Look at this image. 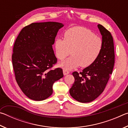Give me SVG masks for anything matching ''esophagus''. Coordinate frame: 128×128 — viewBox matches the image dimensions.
I'll list each match as a JSON object with an SVG mask.
<instances>
[{
  "label": "esophagus",
  "mask_w": 128,
  "mask_h": 128,
  "mask_svg": "<svg viewBox=\"0 0 128 128\" xmlns=\"http://www.w3.org/2000/svg\"><path fill=\"white\" fill-rule=\"evenodd\" d=\"M69 72L68 70H66V69H63V74L64 76L68 74H69Z\"/></svg>",
  "instance_id": "1"
}]
</instances>
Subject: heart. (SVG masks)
<instances>
[{"mask_svg": "<svg viewBox=\"0 0 128 128\" xmlns=\"http://www.w3.org/2000/svg\"><path fill=\"white\" fill-rule=\"evenodd\" d=\"M64 39L56 40L55 51L59 60L65 59L70 54L72 55L60 64L66 69H72L79 66H90L96 60L102 49V39L84 27L74 26L66 30Z\"/></svg>", "mask_w": 128, "mask_h": 128, "instance_id": "1", "label": "heart"}]
</instances>
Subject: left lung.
<instances>
[{
  "label": "left lung",
  "instance_id": "left-lung-1",
  "mask_svg": "<svg viewBox=\"0 0 128 128\" xmlns=\"http://www.w3.org/2000/svg\"><path fill=\"white\" fill-rule=\"evenodd\" d=\"M98 27L102 36L103 46L96 60L82 72H73L74 82L69 90L71 96L81 103L94 100L104 90L114 64L113 37L102 25Z\"/></svg>",
  "mask_w": 128,
  "mask_h": 128
}]
</instances>
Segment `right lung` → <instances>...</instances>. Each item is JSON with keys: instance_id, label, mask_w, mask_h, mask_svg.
I'll use <instances>...</instances> for the list:
<instances>
[{"instance_id": "right-lung-1", "label": "right lung", "mask_w": 128, "mask_h": 128, "mask_svg": "<svg viewBox=\"0 0 128 128\" xmlns=\"http://www.w3.org/2000/svg\"><path fill=\"white\" fill-rule=\"evenodd\" d=\"M62 23H32L21 30L15 40L12 60L15 79L28 98L40 101L52 94L55 82L64 76L52 45Z\"/></svg>"}]
</instances>
